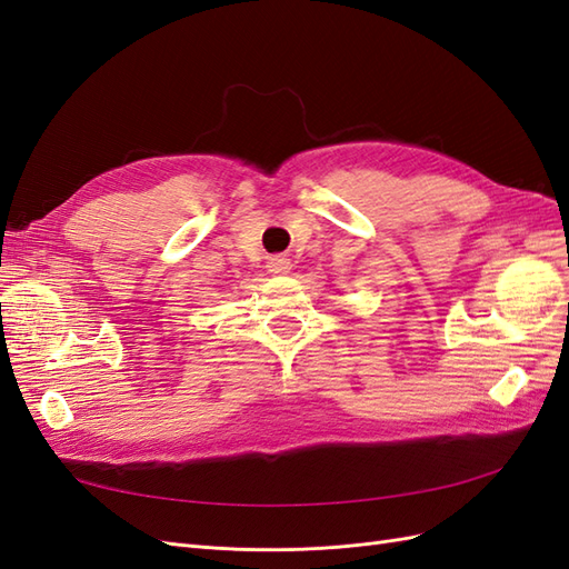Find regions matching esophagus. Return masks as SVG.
<instances>
[{
  "instance_id": "esophagus-1",
  "label": "esophagus",
  "mask_w": 569,
  "mask_h": 569,
  "mask_svg": "<svg viewBox=\"0 0 569 569\" xmlns=\"http://www.w3.org/2000/svg\"><path fill=\"white\" fill-rule=\"evenodd\" d=\"M266 268H268V272H272V274H287V272H291V261H289V258L274 256V258H270Z\"/></svg>"
}]
</instances>
